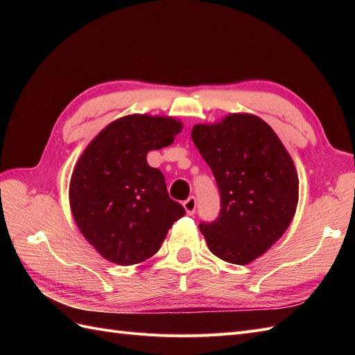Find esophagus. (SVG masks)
<instances>
[{
  "mask_svg": "<svg viewBox=\"0 0 355 355\" xmlns=\"http://www.w3.org/2000/svg\"><path fill=\"white\" fill-rule=\"evenodd\" d=\"M184 207L187 210V213L189 214V216H192V214L196 213V209H197V200L196 197H189L188 200L184 201Z\"/></svg>",
  "mask_w": 355,
  "mask_h": 355,
  "instance_id": "esophagus-1",
  "label": "esophagus"
}]
</instances>
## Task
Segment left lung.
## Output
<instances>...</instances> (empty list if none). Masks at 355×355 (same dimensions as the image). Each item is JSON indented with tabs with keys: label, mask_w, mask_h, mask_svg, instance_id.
Segmentation results:
<instances>
[{
	"label": "left lung",
	"mask_w": 355,
	"mask_h": 355,
	"mask_svg": "<svg viewBox=\"0 0 355 355\" xmlns=\"http://www.w3.org/2000/svg\"><path fill=\"white\" fill-rule=\"evenodd\" d=\"M191 137L220 194L219 216L198 228L213 254L230 263H249L293 219L299 194L293 161L272 128L249 114H232L213 125L197 124Z\"/></svg>",
	"instance_id": "obj_1"
}]
</instances>
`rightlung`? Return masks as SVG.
I'll list each match as a JSON object with an SVG mask.
<instances>
[{"instance_id":"obj_1","label":"right lung","mask_w":355,"mask_h":355,"mask_svg":"<svg viewBox=\"0 0 355 355\" xmlns=\"http://www.w3.org/2000/svg\"><path fill=\"white\" fill-rule=\"evenodd\" d=\"M182 124L168 116L127 115L96 136L73 168L69 202L80 231L105 259L146 261L185 214L146 154L173 144Z\"/></svg>"}]
</instances>
